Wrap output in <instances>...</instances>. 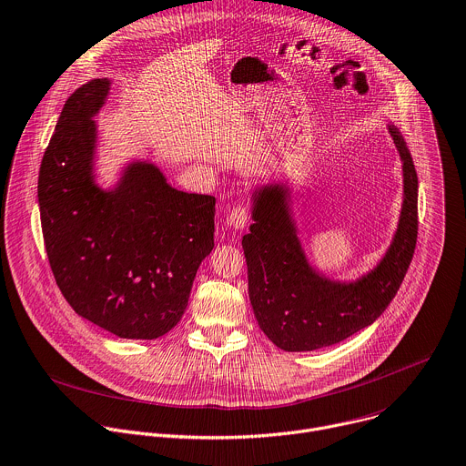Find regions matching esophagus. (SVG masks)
Listing matches in <instances>:
<instances>
[{"label": "esophagus", "instance_id": "esophagus-1", "mask_svg": "<svg viewBox=\"0 0 466 466\" xmlns=\"http://www.w3.org/2000/svg\"><path fill=\"white\" fill-rule=\"evenodd\" d=\"M248 214H250V212H248V207L238 205V207H234V208L228 212L227 223H228L232 228L241 230V228H245L247 223H248Z\"/></svg>", "mask_w": 466, "mask_h": 466}]
</instances>
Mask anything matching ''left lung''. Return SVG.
<instances>
[{
    "label": "left lung",
    "instance_id": "8db88e82",
    "mask_svg": "<svg viewBox=\"0 0 466 466\" xmlns=\"http://www.w3.org/2000/svg\"><path fill=\"white\" fill-rule=\"evenodd\" d=\"M390 135L402 161L404 199L397 232L384 258L355 281L326 278L309 263L285 183L258 187L252 225L243 236L248 298L268 340L283 351H315L371 326L395 298L417 243V172L400 131Z\"/></svg>",
    "mask_w": 466,
    "mask_h": 466
}]
</instances>
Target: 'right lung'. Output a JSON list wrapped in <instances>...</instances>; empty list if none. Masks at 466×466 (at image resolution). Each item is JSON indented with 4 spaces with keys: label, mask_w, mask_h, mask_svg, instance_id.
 <instances>
[{
    "label": "right lung",
    "mask_w": 466,
    "mask_h": 466,
    "mask_svg": "<svg viewBox=\"0 0 466 466\" xmlns=\"http://www.w3.org/2000/svg\"><path fill=\"white\" fill-rule=\"evenodd\" d=\"M111 80L66 102L44 153L38 205L56 285L82 319L120 337L153 340L183 319L201 261L214 248L216 198L187 194L146 161L118 183L95 181L96 124Z\"/></svg>",
    "instance_id": "obj_1"
}]
</instances>
